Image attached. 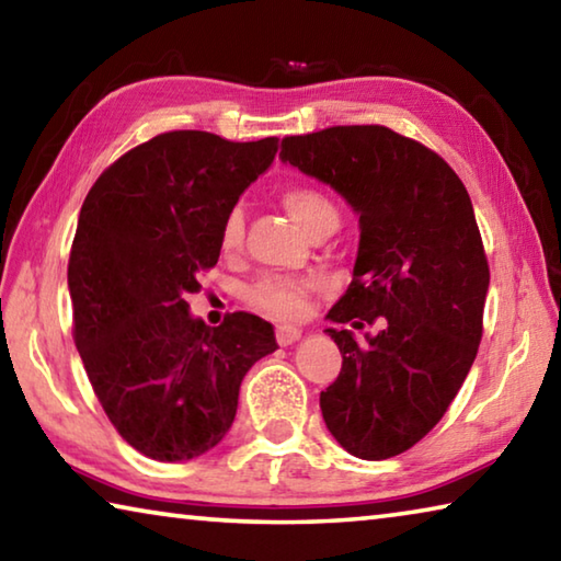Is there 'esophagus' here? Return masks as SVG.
Listing matches in <instances>:
<instances>
[{"label":"esophagus","instance_id":"esophagus-1","mask_svg":"<svg viewBox=\"0 0 561 561\" xmlns=\"http://www.w3.org/2000/svg\"><path fill=\"white\" fill-rule=\"evenodd\" d=\"M274 334H277V344L279 346H289V344H294V341H299L301 329L299 327H291V324H279Z\"/></svg>","mask_w":561,"mask_h":561}]
</instances>
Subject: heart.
Segmentation results:
<instances>
[{
    "label": "heart",
    "mask_w": 561,
    "mask_h": 561,
    "mask_svg": "<svg viewBox=\"0 0 561 561\" xmlns=\"http://www.w3.org/2000/svg\"><path fill=\"white\" fill-rule=\"evenodd\" d=\"M279 201L284 210L304 232L311 234L317 227L336 222V207L314 185H289L282 190ZM244 240V215L240 207H230L220 225V250L234 254ZM317 277H284V274H264L247 291L252 307L277 319H299L309 311L311 297L319 291Z\"/></svg>",
    "instance_id": "obj_1"
}]
</instances>
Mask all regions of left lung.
I'll list each match as a JSON object with an SVG mask.
<instances>
[{"mask_svg":"<svg viewBox=\"0 0 561 561\" xmlns=\"http://www.w3.org/2000/svg\"><path fill=\"white\" fill-rule=\"evenodd\" d=\"M279 158L358 213L354 279L329 319L378 331L329 329L344 360L319 405L341 448L393 458L438 425L478 354L490 267L470 195L435 150L376 123L287 136Z\"/></svg>","mask_w":561,"mask_h":561,"instance_id":"8db88e82","label":"left lung"}]
</instances>
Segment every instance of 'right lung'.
Returning <instances> with one entry per match:
<instances>
[{"label":"right lung","instance_id":"right-lung-1","mask_svg":"<svg viewBox=\"0 0 561 561\" xmlns=\"http://www.w3.org/2000/svg\"><path fill=\"white\" fill-rule=\"evenodd\" d=\"M277 138L207 130L146 140L91 185L69 254L73 344L113 428L146 458L193 460L230 431L244 374L277 348L247 311H187L220 257V225L270 168Z\"/></svg>","mask_w":561,"mask_h":561}]
</instances>
